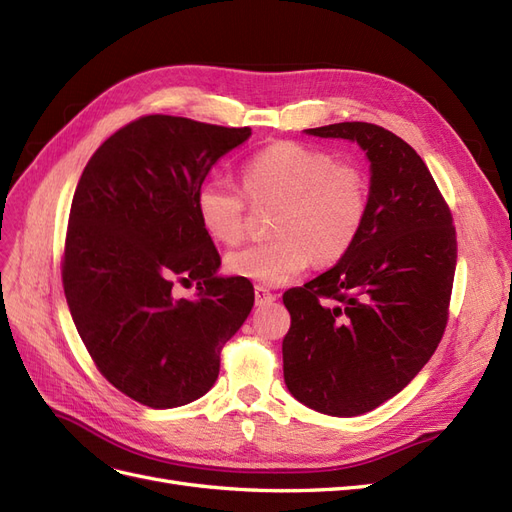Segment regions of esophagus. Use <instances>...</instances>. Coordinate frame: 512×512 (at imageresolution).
I'll list each match as a JSON object with an SVG mask.
<instances>
[{
	"label": "esophagus",
	"mask_w": 512,
	"mask_h": 512,
	"mask_svg": "<svg viewBox=\"0 0 512 512\" xmlns=\"http://www.w3.org/2000/svg\"><path fill=\"white\" fill-rule=\"evenodd\" d=\"M254 294H256V305H269V303H273L277 299V294H273L265 286H256Z\"/></svg>",
	"instance_id": "1"
}]
</instances>
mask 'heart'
I'll list each match as a JSON object with an SVG mask.
<instances>
[{
  "mask_svg": "<svg viewBox=\"0 0 512 512\" xmlns=\"http://www.w3.org/2000/svg\"><path fill=\"white\" fill-rule=\"evenodd\" d=\"M245 194L256 205L277 203V237L226 256V269L243 280L282 286L316 256L329 265L348 254L365 224L367 181L354 164L301 143H275L243 164ZM200 226L226 245L245 239V198L224 179H207L196 192Z\"/></svg>",
  "mask_w": 512,
  "mask_h": 512,
  "instance_id": "obj_1",
  "label": "heart"
}]
</instances>
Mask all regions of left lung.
<instances>
[{"mask_svg": "<svg viewBox=\"0 0 512 512\" xmlns=\"http://www.w3.org/2000/svg\"><path fill=\"white\" fill-rule=\"evenodd\" d=\"M365 151V224L337 265L284 292V382L329 416H359L406 389L436 352L457 265L451 211L421 156L374 123L305 130Z\"/></svg>", "mask_w": 512, "mask_h": 512, "instance_id": "obj_1", "label": "left lung"}]
</instances>
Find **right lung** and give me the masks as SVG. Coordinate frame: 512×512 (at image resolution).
<instances>
[{"mask_svg":"<svg viewBox=\"0 0 512 512\" xmlns=\"http://www.w3.org/2000/svg\"><path fill=\"white\" fill-rule=\"evenodd\" d=\"M252 136L173 115L117 130L87 162L70 207L64 292L87 352L123 395L177 408L218 380L220 352L254 307V286L218 275L196 192ZM197 282L194 300L172 297Z\"/></svg>","mask_w":512,"mask_h":512,"instance_id":"1","label":"right lung"}]
</instances>
